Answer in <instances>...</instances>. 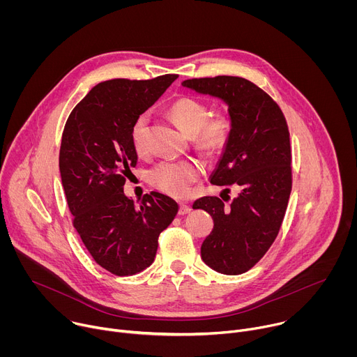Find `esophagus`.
Here are the masks:
<instances>
[{
    "label": "esophagus",
    "instance_id": "esophagus-1",
    "mask_svg": "<svg viewBox=\"0 0 357 357\" xmlns=\"http://www.w3.org/2000/svg\"><path fill=\"white\" fill-rule=\"evenodd\" d=\"M190 211H192L190 206L185 205V203H181V206H179V215H188Z\"/></svg>",
    "mask_w": 357,
    "mask_h": 357
}]
</instances>
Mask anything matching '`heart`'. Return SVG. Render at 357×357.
<instances>
[{"label": "heart", "instance_id": "obj_1", "mask_svg": "<svg viewBox=\"0 0 357 357\" xmlns=\"http://www.w3.org/2000/svg\"><path fill=\"white\" fill-rule=\"evenodd\" d=\"M209 114V107L193 97H181L169 107V116L185 134L192 137L195 146L208 155H215L226 146L231 124L223 113L211 117ZM148 114H141L131 126V144L139 155L145 154L148 148ZM202 172V164L195 160L162 161L149 171L148 178L151 185L161 192L174 197H185Z\"/></svg>", "mask_w": 357, "mask_h": 357}]
</instances>
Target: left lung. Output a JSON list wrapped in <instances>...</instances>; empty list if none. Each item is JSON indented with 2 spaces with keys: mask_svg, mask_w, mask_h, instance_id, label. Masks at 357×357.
<instances>
[{
  "mask_svg": "<svg viewBox=\"0 0 357 357\" xmlns=\"http://www.w3.org/2000/svg\"><path fill=\"white\" fill-rule=\"evenodd\" d=\"M182 86L218 97L229 107L230 137L211 182L234 185L238 195L229 206L216 196H203L193 209L206 211L215 223L202 243V260L218 273L243 274L268 251L288 206L292 172L287 120L264 90L243 77L189 79Z\"/></svg>",
  "mask_w": 357,
  "mask_h": 357,
  "instance_id": "8db88e82",
  "label": "left lung"
}]
</instances>
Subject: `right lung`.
<instances>
[{
    "label": "right lung",
    "mask_w": 357,
    "mask_h": 357,
    "mask_svg": "<svg viewBox=\"0 0 357 357\" xmlns=\"http://www.w3.org/2000/svg\"><path fill=\"white\" fill-rule=\"evenodd\" d=\"M176 77L101 82L72 110L62 134L59 169L73 226L94 261L114 275L149 267L178 213V203L158 192L135 208L123 188L138 160L131 126Z\"/></svg>",
    "instance_id": "obj_1"
}]
</instances>
